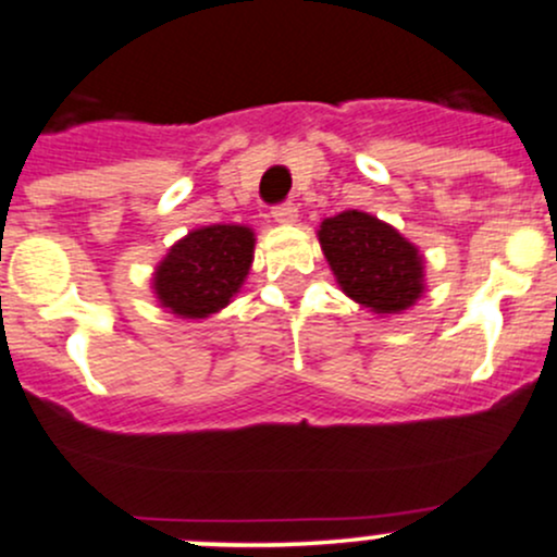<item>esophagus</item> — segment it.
Segmentation results:
<instances>
[{"label":"esophagus","instance_id":"1","mask_svg":"<svg viewBox=\"0 0 557 557\" xmlns=\"http://www.w3.org/2000/svg\"><path fill=\"white\" fill-rule=\"evenodd\" d=\"M272 219L277 224H293L298 219V209L293 203H277L272 206Z\"/></svg>","mask_w":557,"mask_h":557}]
</instances>
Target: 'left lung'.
Wrapping results in <instances>:
<instances>
[{"instance_id":"1","label":"left lung","mask_w":557,"mask_h":557,"mask_svg":"<svg viewBox=\"0 0 557 557\" xmlns=\"http://www.w3.org/2000/svg\"><path fill=\"white\" fill-rule=\"evenodd\" d=\"M320 246L346 296L377 314H399L423 293L418 248L370 213L344 211L325 219Z\"/></svg>"}]
</instances>
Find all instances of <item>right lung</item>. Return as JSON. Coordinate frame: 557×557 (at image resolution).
Here are the masks:
<instances>
[{
	"instance_id": "right-lung-1",
	"label": "right lung",
	"mask_w": 557,
	"mask_h": 557,
	"mask_svg": "<svg viewBox=\"0 0 557 557\" xmlns=\"http://www.w3.org/2000/svg\"><path fill=\"white\" fill-rule=\"evenodd\" d=\"M250 261L253 232L240 224H211L176 243L152 283L161 307L187 320H203L227 307L246 280Z\"/></svg>"
}]
</instances>
